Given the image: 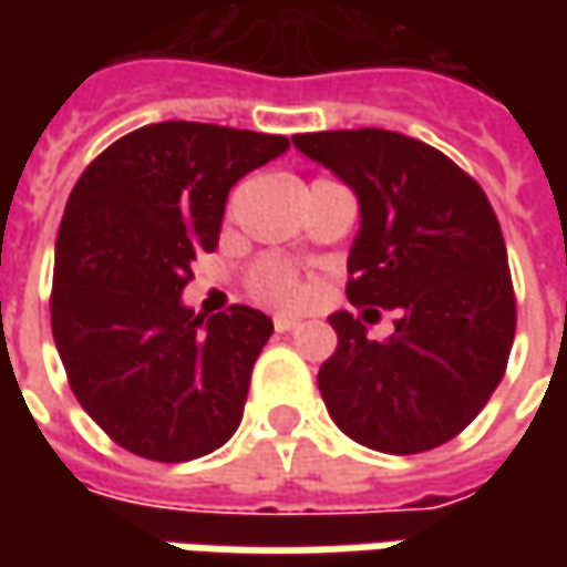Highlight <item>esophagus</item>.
Wrapping results in <instances>:
<instances>
[{"label":"esophagus","mask_w":567,"mask_h":567,"mask_svg":"<svg viewBox=\"0 0 567 567\" xmlns=\"http://www.w3.org/2000/svg\"><path fill=\"white\" fill-rule=\"evenodd\" d=\"M299 324H302V321H299V318H293V316H277V318H274V328H277V331H293V328H299Z\"/></svg>","instance_id":"34e87169"}]
</instances>
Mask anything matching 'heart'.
Instances as JSON below:
<instances>
[{"instance_id": "b5f03b06", "label": "heart", "mask_w": 567, "mask_h": 567, "mask_svg": "<svg viewBox=\"0 0 567 567\" xmlns=\"http://www.w3.org/2000/svg\"><path fill=\"white\" fill-rule=\"evenodd\" d=\"M251 287H255V296H258L261 302H271V306H293V302H299V296H302L299 277H296L293 268L284 265V261H265V265L255 271Z\"/></svg>"}]
</instances>
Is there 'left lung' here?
Segmentation results:
<instances>
[{"instance_id": "8db88e82", "label": "left lung", "mask_w": 567, "mask_h": 567, "mask_svg": "<svg viewBox=\"0 0 567 567\" xmlns=\"http://www.w3.org/2000/svg\"><path fill=\"white\" fill-rule=\"evenodd\" d=\"M299 154L357 195L347 296L334 357L318 369L331 420L384 454L451 442L486 406L514 343L508 251L486 192L442 151L388 128L293 135ZM380 308L395 334L368 338Z\"/></svg>"}]
</instances>
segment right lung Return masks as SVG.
I'll list each match as a JSON object with an SVG mask.
<instances>
[{
	"mask_svg": "<svg viewBox=\"0 0 567 567\" xmlns=\"http://www.w3.org/2000/svg\"><path fill=\"white\" fill-rule=\"evenodd\" d=\"M284 135L157 122L87 166L59 224L53 338L87 416L125 451L183 464L239 429L274 321L183 302L192 261L217 246L229 188L287 154Z\"/></svg>",
	"mask_w": 567,
	"mask_h": 567,
	"instance_id": "right-lung-1",
	"label": "right lung"
}]
</instances>
